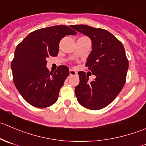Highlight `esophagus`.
Segmentation results:
<instances>
[{
  "instance_id": "esophagus-1",
  "label": "esophagus",
  "mask_w": 146,
  "mask_h": 146,
  "mask_svg": "<svg viewBox=\"0 0 146 146\" xmlns=\"http://www.w3.org/2000/svg\"><path fill=\"white\" fill-rule=\"evenodd\" d=\"M69 74H70V76H76V75H77V73L75 70L70 69V70H69Z\"/></svg>"
}]
</instances>
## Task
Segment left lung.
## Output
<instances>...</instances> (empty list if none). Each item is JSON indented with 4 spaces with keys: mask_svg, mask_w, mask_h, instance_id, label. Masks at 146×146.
<instances>
[{
    "mask_svg": "<svg viewBox=\"0 0 146 146\" xmlns=\"http://www.w3.org/2000/svg\"><path fill=\"white\" fill-rule=\"evenodd\" d=\"M72 28L90 38L92 51L85 66L96 76L89 82V76L85 72H78L80 82L75 88L76 96L84 107L101 110L114 100L124 86L129 68L124 47L105 29L85 25Z\"/></svg>",
    "mask_w": 146,
    "mask_h": 146,
    "instance_id": "left-lung-1",
    "label": "left lung"
}]
</instances>
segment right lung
Returning <instances> with one entry per match:
<instances>
[{
  "instance_id": "1",
  "label": "right lung",
  "mask_w": 146,
  "mask_h": 146,
  "mask_svg": "<svg viewBox=\"0 0 146 146\" xmlns=\"http://www.w3.org/2000/svg\"><path fill=\"white\" fill-rule=\"evenodd\" d=\"M76 32L65 25H56L31 32L17 46L11 63L13 81L23 98L37 108L51 106L69 76L66 66L54 73L46 68V58L56 56L59 42L66 35Z\"/></svg>"
}]
</instances>
